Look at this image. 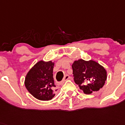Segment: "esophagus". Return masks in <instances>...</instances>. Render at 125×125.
Listing matches in <instances>:
<instances>
[{
  "instance_id": "1",
  "label": "esophagus",
  "mask_w": 125,
  "mask_h": 125,
  "mask_svg": "<svg viewBox=\"0 0 125 125\" xmlns=\"http://www.w3.org/2000/svg\"><path fill=\"white\" fill-rule=\"evenodd\" d=\"M69 79H70V76H69V75H67V74H66V75L64 76V77H63V82H65V81L68 80Z\"/></svg>"
}]
</instances>
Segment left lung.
Listing matches in <instances>:
<instances>
[{"instance_id": "8db88e82", "label": "left lung", "mask_w": 125, "mask_h": 125, "mask_svg": "<svg viewBox=\"0 0 125 125\" xmlns=\"http://www.w3.org/2000/svg\"><path fill=\"white\" fill-rule=\"evenodd\" d=\"M74 82L86 94L98 91L107 79L105 69L93 60L75 61L72 65Z\"/></svg>"}]
</instances>
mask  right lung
Listing matches in <instances>:
<instances>
[{
    "mask_svg": "<svg viewBox=\"0 0 125 125\" xmlns=\"http://www.w3.org/2000/svg\"><path fill=\"white\" fill-rule=\"evenodd\" d=\"M54 63L40 61L30 69L26 75V88L35 98L50 100L54 97V85L53 71ZM56 91V90H55Z\"/></svg>",
    "mask_w": 125,
    "mask_h": 125,
    "instance_id": "1",
    "label": "right lung"
}]
</instances>
